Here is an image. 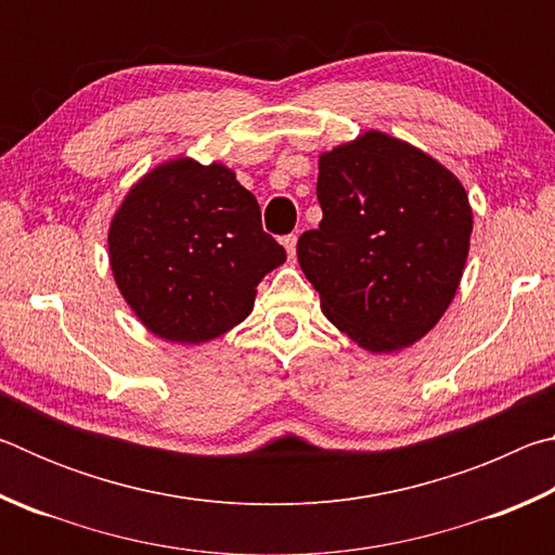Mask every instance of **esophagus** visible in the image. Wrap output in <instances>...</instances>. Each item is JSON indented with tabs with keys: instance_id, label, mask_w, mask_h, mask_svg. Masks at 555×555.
<instances>
[{
	"instance_id": "1",
	"label": "esophagus",
	"mask_w": 555,
	"mask_h": 555,
	"mask_svg": "<svg viewBox=\"0 0 555 555\" xmlns=\"http://www.w3.org/2000/svg\"><path fill=\"white\" fill-rule=\"evenodd\" d=\"M281 244H284L288 259H294V255H296V234H286V237L281 240Z\"/></svg>"
}]
</instances>
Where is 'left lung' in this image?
I'll list each match as a JSON object with an SVG mask.
<instances>
[{
  "instance_id": "8db88e82",
  "label": "left lung",
  "mask_w": 555,
  "mask_h": 555,
  "mask_svg": "<svg viewBox=\"0 0 555 555\" xmlns=\"http://www.w3.org/2000/svg\"><path fill=\"white\" fill-rule=\"evenodd\" d=\"M315 191L323 220L296 255L327 321L374 354L418 343L465 271L473 208L460 178L370 129L318 156Z\"/></svg>"
}]
</instances>
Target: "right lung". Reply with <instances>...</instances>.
Here are the masks:
<instances>
[{"instance_id": "add662e5", "label": "right lung", "mask_w": 555, "mask_h": 555, "mask_svg": "<svg viewBox=\"0 0 555 555\" xmlns=\"http://www.w3.org/2000/svg\"><path fill=\"white\" fill-rule=\"evenodd\" d=\"M109 269L149 333L203 345L251 313L257 286L286 261L232 168L191 156L154 166L109 220Z\"/></svg>"}]
</instances>
